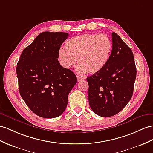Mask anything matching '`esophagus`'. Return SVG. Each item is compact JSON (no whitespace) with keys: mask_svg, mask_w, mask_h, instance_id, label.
<instances>
[{"mask_svg":"<svg viewBox=\"0 0 153 153\" xmlns=\"http://www.w3.org/2000/svg\"><path fill=\"white\" fill-rule=\"evenodd\" d=\"M76 78H77V80H78V82H80V81H81V80H84V78H83V77H82V76H76Z\"/></svg>","mask_w":153,"mask_h":153,"instance_id":"1","label":"esophagus"}]
</instances>
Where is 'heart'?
<instances>
[{
    "label": "heart",
    "mask_w": 153,
    "mask_h": 153,
    "mask_svg": "<svg viewBox=\"0 0 153 153\" xmlns=\"http://www.w3.org/2000/svg\"><path fill=\"white\" fill-rule=\"evenodd\" d=\"M66 48L58 51V59L66 69L79 64L78 71L95 74L100 71L108 62L112 42L105 34L85 33L70 39L66 43Z\"/></svg>",
    "instance_id": "obj_1"
}]
</instances>
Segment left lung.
<instances>
[{
  "label": "left lung",
  "instance_id": "1",
  "mask_svg": "<svg viewBox=\"0 0 153 153\" xmlns=\"http://www.w3.org/2000/svg\"><path fill=\"white\" fill-rule=\"evenodd\" d=\"M112 50L108 62L100 71L87 77L88 100L91 110L103 117L124 108L132 98L136 68L132 50L112 32Z\"/></svg>",
  "mask_w": 153,
  "mask_h": 153
}]
</instances>
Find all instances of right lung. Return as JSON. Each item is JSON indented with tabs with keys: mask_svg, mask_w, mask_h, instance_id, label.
<instances>
[{
	"mask_svg": "<svg viewBox=\"0 0 153 153\" xmlns=\"http://www.w3.org/2000/svg\"><path fill=\"white\" fill-rule=\"evenodd\" d=\"M68 33L44 32L26 47L17 63L19 93L33 113L43 118H54L65 111L68 95L77 82L76 76L58 60Z\"/></svg>",
	"mask_w": 153,
	"mask_h": 153,
	"instance_id": "obj_1",
	"label": "right lung"
}]
</instances>
